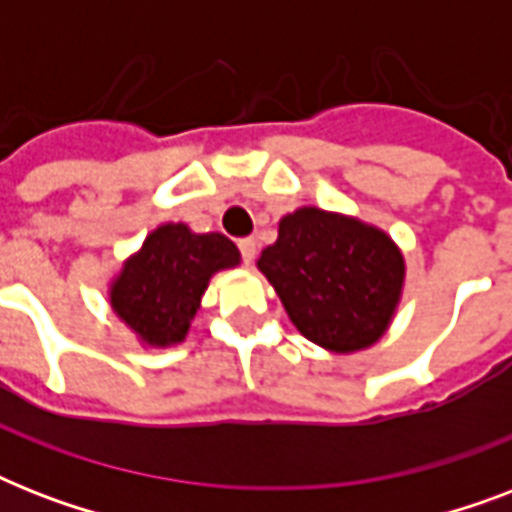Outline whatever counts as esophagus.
I'll return each mask as SVG.
<instances>
[{"mask_svg":"<svg viewBox=\"0 0 512 512\" xmlns=\"http://www.w3.org/2000/svg\"><path fill=\"white\" fill-rule=\"evenodd\" d=\"M239 252H241V260L247 265H252V260H255L257 255V241L252 239V236H247V239H239Z\"/></svg>","mask_w":512,"mask_h":512,"instance_id":"1","label":"esophagus"}]
</instances>
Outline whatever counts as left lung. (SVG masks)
<instances>
[{"instance_id":"1","label":"left lung","mask_w":512,"mask_h":512,"mask_svg":"<svg viewBox=\"0 0 512 512\" xmlns=\"http://www.w3.org/2000/svg\"><path fill=\"white\" fill-rule=\"evenodd\" d=\"M289 319L311 342L335 353L372 345L385 332L404 284V257L372 225L297 209L257 260Z\"/></svg>"}]
</instances>
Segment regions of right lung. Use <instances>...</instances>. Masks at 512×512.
<instances>
[{"label":"right lung","mask_w":512,"mask_h":512,"mask_svg":"<svg viewBox=\"0 0 512 512\" xmlns=\"http://www.w3.org/2000/svg\"><path fill=\"white\" fill-rule=\"evenodd\" d=\"M239 263V249L223 233H191L162 225L124 265L111 305L151 345L180 342L196 316L209 276Z\"/></svg>","instance_id":"obj_1"}]
</instances>
